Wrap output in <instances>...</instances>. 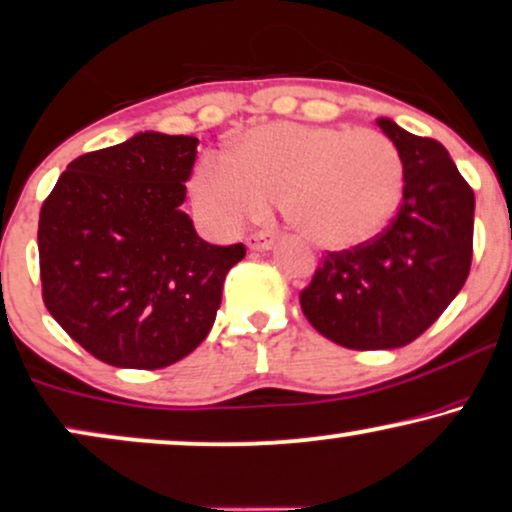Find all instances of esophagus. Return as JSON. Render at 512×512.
Returning a JSON list of instances; mask_svg holds the SVG:
<instances>
[{
  "mask_svg": "<svg viewBox=\"0 0 512 512\" xmlns=\"http://www.w3.org/2000/svg\"><path fill=\"white\" fill-rule=\"evenodd\" d=\"M245 243H248L250 250L264 252V250H271V245H274V236H271V234H250L248 238H245Z\"/></svg>",
  "mask_w": 512,
  "mask_h": 512,
  "instance_id": "1",
  "label": "esophagus"
}]
</instances>
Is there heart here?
Returning a JSON list of instances; mask_svg holds the SVG:
<instances>
[{"label":"heart","mask_w":512,"mask_h":512,"mask_svg":"<svg viewBox=\"0 0 512 512\" xmlns=\"http://www.w3.org/2000/svg\"><path fill=\"white\" fill-rule=\"evenodd\" d=\"M401 186L399 151L373 129L271 122L245 132L231 160L205 155L189 191L200 222L215 234H236L281 196L304 238L347 250L383 234Z\"/></svg>","instance_id":"obj_1"}]
</instances>
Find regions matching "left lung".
Instances as JSON below:
<instances>
[{
	"mask_svg": "<svg viewBox=\"0 0 512 512\" xmlns=\"http://www.w3.org/2000/svg\"><path fill=\"white\" fill-rule=\"evenodd\" d=\"M375 122L404 165L397 217L375 241L328 252L300 293L309 323L349 349L416 340L461 293L472 260L475 193L449 151L390 118Z\"/></svg>",
	"mask_w": 512,
	"mask_h": 512,
	"instance_id": "left-lung-1",
	"label": "left lung"
}]
</instances>
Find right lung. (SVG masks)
Masks as SVG:
<instances>
[{"instance_id": "obj_1", "label": "right lung", "mask_w": 512, "mask_h": 512, "mask_svg": "<svg viewBox=\"0 0 512 512\" xmlns=\"http://www.w3.org/2000/svg\"><path fill=\"white\" fill-rule=\"evenodd\" d=\"M196 137L139 132L66 167L40 212L49 314L103 364L165 368L208 338L245 245H212L181 210Z\"/></svg>"}]
</instances>
